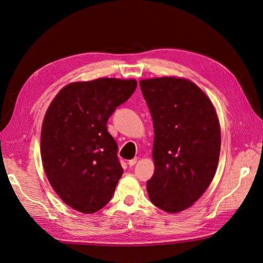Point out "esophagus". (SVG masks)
<instances>
[{"mask_svg": "<svg viewBox=\"0 0 263 263\" xmlns=\"http://www.w3.org/2000/svg\"><path fill=\"white\" fill-rule=\"evenodd\" d=\"M136 162H138V158H134V159H132V160H129V162H128V164L130 165V166H133Z\"/></svg>", "mask_w": 263, "mask_h": 263, "instance_id": "obj_1", "label": "esophagus"}]
</instances>
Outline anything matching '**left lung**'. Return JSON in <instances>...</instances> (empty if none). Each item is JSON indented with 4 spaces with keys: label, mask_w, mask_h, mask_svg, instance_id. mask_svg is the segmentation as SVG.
<instances>
[{
    "label": "left lung",
    "mask_w": 263,
    "mask_h": 263,
    "mask_svg": "<svg viewBox=\"0 0 263 263\" xmlns=\"http://www.w3.org/2000/svg\"><path fill=\"white\" fill-rule=\"evenodd\" d=\"M154 123L155 172L147 192L157 208L175 214L206 191L220 155L219 119L210 98L189 79H141Z\"/></svg>",
    "instance_id": "left-lung-1"
}]
</instances>
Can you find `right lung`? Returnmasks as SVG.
Here are the masks:
<instances>
[{
	"label": "right lung",
	"instance_id": "right-lung-1",
	"mask_svg": "<svg viewBox=\"0 0 263 263\" xmlns=\"http://www.w3.org/2000/svg\"><path fill=\"white\" fill-rule=\"evenodd\" d=\"M136 85L135 79L107 77L71 83L45 114L43 167L57 195L75 211L92 214L111 199L123 168L106 123Z\"/></svg>",
	"mask_w": 263,
	"mask_h": 263
}]
</instances>
